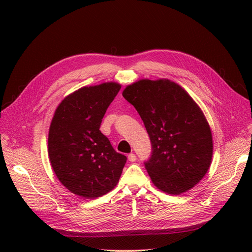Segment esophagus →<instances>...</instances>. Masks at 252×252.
<instances>
[{
	"label": "esophagus",
	"instance_id": "1",
	"mask_svg": "<svg viewBox=\"0 0 252 252\" xmlns=\"http://www.w3.org/2000/svg\"><path fill=\"white\" fill-rule=\"evenodd\" d=\"M127 158H128V160H129L130 162H135V161L137 160V156H136L134 153H130V154L127 156Z\"/></svg>",
	"mask_w": 252,
	"mask_h": 252
}]
</instances>
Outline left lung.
Segmentation results:
<instances>
[{
  "label": "left lung",
  "mask_w": 252,
  "mask_h": 252,
  "mask_svg": "<svg viewBox=\"0 0 252 252\" xmlns=\"http://www.w3.org/2000/svg\"><path fill=\"white\" fill-rule=\"evenodd\" d=\"M124 98L136 108L151 142L145 168L155 186L178 195L205 176L213 157V136L194 100L168 79H142L127 86Z\"/></svg>",
  "instance_id": "1"
}]
</instances>
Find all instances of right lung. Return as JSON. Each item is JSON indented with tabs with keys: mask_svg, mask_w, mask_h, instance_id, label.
<instances>
[{
	"mask_svg": "<svg viewBox=\"0 0 252 252\" xmlns=\"http://www.w3.org/2000/svg\"><path fill=\"white\" fill-rule=\"evenodd\" d=\"M121 85L84 87L66 97L52 119L48 147L53 169L63 186L88 199L111 191L126 156L114 150L101 130L106 110Z\"/></svg>",
	"mask_w": 252,
	"mask_h": 252,
	"instance_id": "obj_1",
	"label": "right lung"
}]
</instances>
